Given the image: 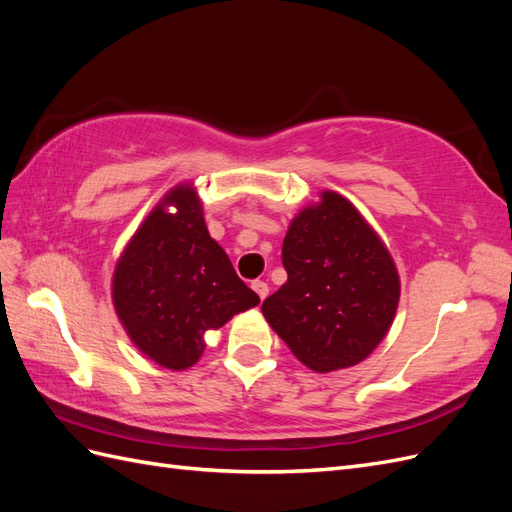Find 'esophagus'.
Returning <instances> with one entry per match:
<instances>
[{"mask_svg": "<svg viewBox=\"0 0 512 512\" xmlns=\"http://www.w3.org/2000/svg\"><path fill=\"white\" fill-rule=\"evenodd\" d=\"M252 288H254V292L258 294V297H260V301L267 299V294H269V284H267V282L256 280V282H252Z\"/></svg>", "mask_w": 512, "mask_h": 512, "instance_id": "34e87169", "label": "esophagus"}]
</instances>
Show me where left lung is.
<instances>
[{
    "instance_id": "left-lung-1",
    "label": "left lung",
    "mask_w": 512,
    "mask_h": 512,
    "mask_svg": "<svg viewBox=\"0 0 512 512\" xmlns=\"http://www.w3.org/2000/svg\"><path fill=\"white\" fill-rule=\"evenodd\" d=\"M282 262L288 280L262 303V316L290 352L318 374L365 361L391 329L401 284L361 211L322 190L292 218Z\"/></svg>"
}]
</instances>
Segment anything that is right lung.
Wrapping results in <instances>:
<instances>
[{
  "mask_svg": "<svg viewBox=\"0 0 512 512\" xmlns=\"http://www.w3.org/2000/svg\"><path fill=\"white\" fill-rule=\"evenodd\" d=\"M260 303L211 239L192 181L170 188L115 265L113 305L132 344L156 365L183 371L205 335Z\"/></svg>",
  "mask_w": 512,
  "mask_h": 512,
  "instance_id": "add662e5",
  "label": "right lung"
}]
</instances>
